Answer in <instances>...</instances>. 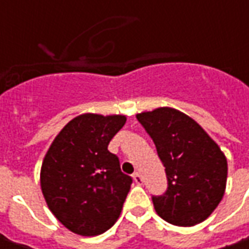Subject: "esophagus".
Segmentation results:
<instances>
[{"label":"esophagus","mask_w":249,"mask_h":249,"mask_svg":"<svg viewBox=\"0 0 249 249\" xmlns=\"http://www.w3.org/2000/svg\"><path fill=\"white\" fill-rule=\"evenodd\" d=\"M133 180H135V183L139 184V185H141V184L144 183V180H142V176H141L140 172L133 173Z\"/></svg>","instance_id":"esophagus-1"}]
</instances>
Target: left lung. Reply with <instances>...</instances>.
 <instances>
[{"instance_id": "1", "label": "left lung", "mask_w": 249, "mask_h": 249, "mask_svg": "<svg viewBox=\"0 0 249 249\" xmlns=\"http://www.w3.org/2000/svg\"><path fill=\"white\" fill-rule=\"evenodd\" d=\"M136 117L152 137L167 173V192L152 197L157 214L178 227L204 221L225 192L228 164L220 146L178 109L162 107Z\"/></svg>"}]
</instances>
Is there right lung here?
<instances>
[{
    "instance_id": "right-lung-1",
    "label": "right lung",
    "mask_w": 249,
    "mask_h": 249,
    "mask_svg": "<svg viewBox=\"0 0 249 249\" xmlns=\"http://www.w3.org/2000/svg\"><path fill=\"white\" fill-rule=\"evenodd\" d=\"M124 114L84 113L71 120L46 152L41 191L56 219L73 233L97 236L117 221L132 178L108 151Z\"/></svg>"
}]
</instances>
